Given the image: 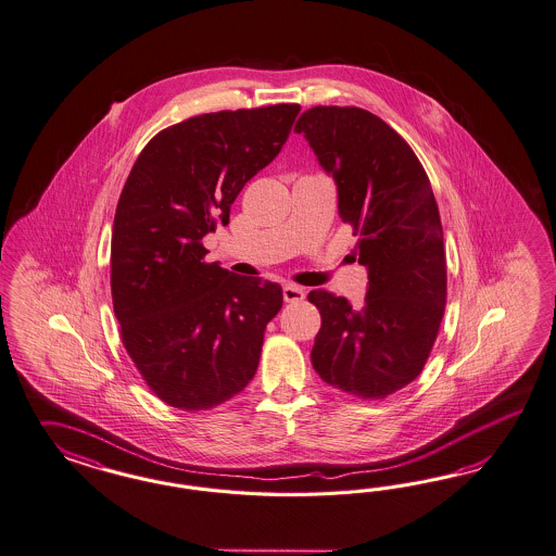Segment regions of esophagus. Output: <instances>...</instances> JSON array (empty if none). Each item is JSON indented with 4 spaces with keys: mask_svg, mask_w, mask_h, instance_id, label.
Instances as JSON below:
<instances>
[{
    "mask_svg": "<svg viewBox=\"0 0 556 556\" xmlns=\"http://www.w3.org/2000/svg\"><path fill=\"white\" fill-rule=\"evenodd\" d=\"M283 300L287 303H298L305 300V289L298 286H286L283 287Z\"/></svg>",
    "mask_w": 556,
    "mask_h": 556,
    "instance_id": "1",
    "label": "esophagus"
}]
</instances>
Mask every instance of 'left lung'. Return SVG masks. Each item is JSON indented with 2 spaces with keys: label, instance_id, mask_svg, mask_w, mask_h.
Returning <instances> with one entry per match:
<instances>
[{
  "label": "left lung",
  "instance_id": "8db88e82",
  "mask_svg": "<svg viewBox=\"0 0 556 556\" xmlns=\"http://www.w3.org/2000/svg\"><path fill=\"white\" fill-rule=\"evenodd\" d=\"M295 132L337 179L340 218L358 236L354 254L369 269L361 309L309 291L321 316L312 365L338 391L386 400L420 375L446 307V251L430 179L404 138L363 108H309Z\"/></svg>",
  "mask_w": 556,
  "mask_h": 556
}]
</instances>
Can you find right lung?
Wrapping results in <instances>:
<instances>
[{"instance_id": "1", "label": "right lung", "mask_w": 556, "mask_h": 556, "mask_svg": "<svg viewBox=\"0 0 556 556\" xmlns=\"http://www.w3.org/2000/svg\"><path fill=\"white\" fill-rule=\"evenodd\" d=\"M300 103L222 110L173 124L136 159L114 216L110 286L119 338L152 393L186 412L251 383L277 283L207 263L203 236L286 144Z\"/></svg>"}]
</instances>
